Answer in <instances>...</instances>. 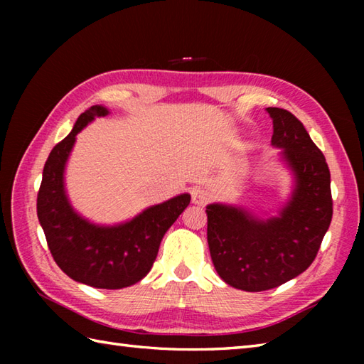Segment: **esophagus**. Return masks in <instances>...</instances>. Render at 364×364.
<instances>
[{
    "label": "esophagus",
    "mask_w": 364,
    "mask_h": 364,
    "mask_svg": "<svg viewBox=\"0 0 364 364\" xmlns=\"http://www.w3.org/2000/svg\"><path fill=\"white\" fill-rule=\"evenodd\" d=\"M191 194H192V203H196L198 206L206 205L208 202H210V198H211L210 192H208L203 188H194V189H192Z\"/></svg>",
    "instance_id": "1"
}]
</instances>
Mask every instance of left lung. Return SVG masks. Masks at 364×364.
<instances>
[{"label": "left lung", "instance_id": "8db88e82", "mask_svg": "<svg viewBox=\"0 0 364 364\" xmlns=\"http://www.w3.org/2000/svg\"><path fill=\"white\" fill-rule=\"evenodd\" d=\"M272 145L291 170L294 186L278 215L261 219L242 206L211 203L208 245L219 277L233 288H277L310 267L331 222L330 170L301 122L289 111L267 107Z\"/></svg>", "mask_w": 364, "mask_h": 364}]
</instances>
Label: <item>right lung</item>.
Instances as JSON below:
<instances>
[{
  "instance_id": "right-lung-1",
  "label": "right lung",
  "mask_w": 364,
  "mask_h": 364,
  "mask_svg": "<svg viewBox=\"0 0 364 364\" xmlns=\"http://www.w3.org/2000/svg\"><path fill=\"white\" fill-rule=\"evenodd\" d=\"M109 109L95 105L82 112L45 162L37 194V218L56 264L75 282L100 289H122L150 272L166 231L186 210L191 196L180 194L149 206L131 220L98 225L73 210L65 192V166L76 134Z\"/></svg>"
}]
</instances>
